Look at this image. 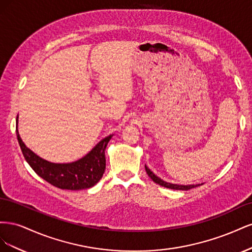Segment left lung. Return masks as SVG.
<instances>
[{
  "mask_svg": "<svg viewBox=\"0 0 252 252\" xmlns=\"http://www.w3.org/2000/svg\"><path fill=\"white\" fill-rule=\"evenodd\" d=\"M145 169H146L147 174L149 175V178L152 181H154L155 183H157V184L161 185L163 187H166V188H170V189H174V190H189V189H191V188L201 186L200 184H197V185H178V184H171V183H167V182L159 179L158 177H157V175L154 172H152L146 165H145Z\"/></svg>",
  "mask_w": 252,
  "mask_h": 252,
  "instance_id": "8db88e82",
  "label": "left lung"
}]
</instances>
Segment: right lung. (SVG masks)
<instances>
[{
	"label": "right lung",
	"mask_w": 252,
	"mask_h": 252,
	"mask_svg": "<svg viewBox=\"0 0 252 252\" xmlns=\"http://www.w3.org/2000/svg\"><path fill=\"white\" fill-rule=\"evenodd\" d=\"M112 135L106 136L101 142H98L89 154L78 161L65 164L51 163L36 156L34 152L26 147L18 131L17 117L18 141L27 163L37 175H40L49 184L61 189H87L94 186L102 179L106 168L105 149Z\"/></svg>",
	"instance_id": "obj_1"
}]
</instances>
